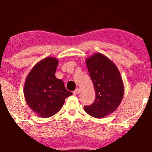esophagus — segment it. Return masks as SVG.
<instances>
[{
    "mask_svg": "<svg viewBox=\"0 0 152 152\" xmlns=\"http://www.w3.org/2000/svg\"><path fill=\"white\" fill-rule=\"evenodd\" d=\"M81 92V89H79V88H77V89H76V90H74V91H73V94H79V93H80Z\"/></svg>",
    "mask_w": 152,
    "mask_h": 152,
    "instance_id": "obj_1",
    "label": "esophagus"
}]
</instances>
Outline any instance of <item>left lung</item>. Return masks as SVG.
Here are the masks:
<instances>
[{
	"mask_svg": "<svg viewBox=\"0 0 152 152\" xmlns=\"http://www.w3.org/2000/svg\"><path fill=\"white\" fill-rule=\"evenodd\" d=\"M86 65L94 85L96 99L91 105L84 107L87 114L102 118L120 105L124 93L123 81L116 65L102 53L87 58Z\"/></svg>",
	"mask_w": 152,
	"mask_h": 152,
	"instance_id": "1",
	"label": "left lung"
}]
</instances>
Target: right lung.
I'll use <instances>...</instances> for the list:
<instances>
[{
	"mask_svg": "<svg viewBox=\"0 0 152 152\" xmlns=\"http://www.w3.org/2000/svg\"><path fill=\"white\" fill-rule=\"evenodd\" d=\"M58 62L54 57L45 58L34 66L26 79V102L39 117L49 118L56 114L65 99L72 95L66 90L63 81L55 76Z\"/></svg>",
	"mask_w": 152,
	"mask_h": 152,
	"instance_id": "1",
	"label": "right lung"
}]
</instances>
